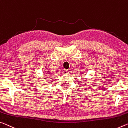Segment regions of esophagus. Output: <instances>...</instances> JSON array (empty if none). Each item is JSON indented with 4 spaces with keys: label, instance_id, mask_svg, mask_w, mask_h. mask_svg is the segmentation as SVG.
I'll return each mask as SVG.
<instances>
[{
    "label": "esophagus",
    "instance_id": "1",
    "mask_svg": "<svg viewBox=\"0 0 128 128\" xmlns=\"http://www.w3.org/2000/svg\"><path fill=\"white\" fill-rule=\"evenodd\" d=\"M69 72H70V71H69L68 70H64L63 71H62V74H69Z\"/></svg>",
    "mask_w": 128,
    "mask_h": 128
}]
</instances>
